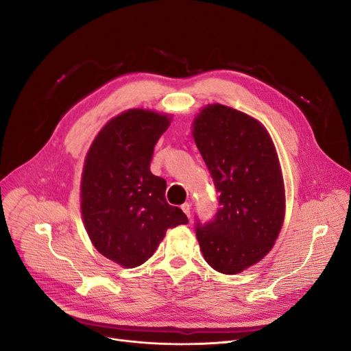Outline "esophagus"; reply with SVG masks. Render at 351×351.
Here are the masks:
<instances>
[{"instance_id": "34e87169", "label": "esophagus", "mask_w": 351, "mask_h": 351, "mask_svg": "<svg viewBox=\"0 0 351 351\" xmlns=\"http://www.w3.org/2000/svg\"><path fill=\"white\" fill-rule=\"evenodd\" d=\"M182 211L187 215V218H190V214H191V207H190V204L189 203H184L183 206H182Z\"/></svg>"}]
</instances>
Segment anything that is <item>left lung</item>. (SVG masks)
<instances>
[{
    "instance_id": "left-lung-1",
    "label": "left lung",
    "mask_w": 351,
    "mask_h": 351,
    "mask_svg": "<svg viewBox=\"0 0 351 351\" xmlns=\"http://www.w3.org/2000/svg\"><path fill=\"white\" fill-rule=\"evenodd\" d=\"M193 126L219 193L214 218H195V236L215 271L237 274L265 257L280 232L285 189L278 156L264 126L233 108L208 106Z\"/></svg>"
}]
</instances>
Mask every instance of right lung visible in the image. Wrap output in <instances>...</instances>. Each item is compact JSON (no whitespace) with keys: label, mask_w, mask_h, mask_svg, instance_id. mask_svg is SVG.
I'll return each instance as SVG.
<instances>
[{"label":"right lung","mask_w":351,"mask_h":351,"mask_svg":"<svg viewBox=\"0 0 351 351\" xmlns=\"http://www.w3.org/2000/svg\"><path fill=\"white\" fill-rule=\"evenodd\" d=\"M171 119L129 110L94 138L82 178V215L94 247L108 260L134 268L154 254L168 229L187 223L165 199L167 182L152 173L154 147Z\"/></svg>","instance_id":"right-lung-1"}]
</instances>
